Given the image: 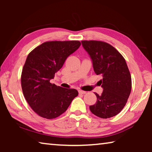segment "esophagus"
Returning <instances> with one entry per match:
<instances>
[{
    "instance_id": "1",
    "label": "esophagus",
    "mask_w": 152,
    "mask_h": 152,
    "mask_svg": "<svg viewBox=\"0 0 152 152\" xmlns=\"http://www.w3.org/2000/svg\"><path fill=\"white\" fill-rule=\"evenodd\" d=\"M78 92H79V94H84L86 93V92L83 91H81V90H79Z\"/></svg>"
}]
</instances>
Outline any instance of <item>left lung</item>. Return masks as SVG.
<instances>
[{"instance_id":"obj_1","label":"left lung","mask_w":152,"mask_h":152,"mask_svg":"<svg viewBox=\"0 0 152 152\" xmlns=\"http://www.w3.org/2000/svg\"><path fill=\"white\" fill-rule=\"evenodd\" d=\"M94 72L101 75V95L95 93L96 102L90 106L96 116L107 119L119 113L127 103L132 91V77L125 60L112 45L99 41H82Z\"/></svg>"}]
</instances>
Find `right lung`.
Instances as JSON below:
<instances>
[{"label": "right lung", "mask_w": 152, "mask_h": 152, "mask_svg": "<svg viewBox=\"0 0 152 152\" xmlns=\"http://www.w3.org/2000/svg\"><path fill=\"white\" fill-rule=\"evenodd\" d=\"M80 45L78 41L48 42L28 55L21 74L22 90L28 104L42 117H59L78 96L76 89L58 86L50 80Z\"/></svg>", "instance_id": "obj_1"}]
</instances>
